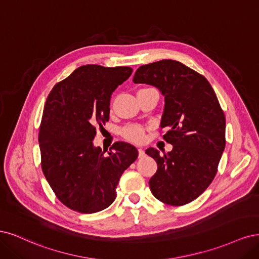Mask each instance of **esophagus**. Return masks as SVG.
<instances>
[{"label": "esophagus", "mask_w": 259, "mask_h": 259, "mask_svg": "<svg viewBox=\"0 0 259 259\" xmlns=\"http://www.w3.org/2000/svg\"><path fill=\"white\" fill-rule=\"evenodd\" d=\"M138 151H139V157H140V158H142V157H143V156L145 155V153H144V149L142 148V147H139V148H138Z\"/></svg>", "instance_id": "obj_1"}]
</instances>
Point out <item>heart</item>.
<instances>
[{"mask_svg": "<svg viewBox=\"0 0 259 259\" xmlns=\"http://www.w3.org/2000/svg\"><path fill=\"white\" fill-rule=\"evenodd\" d=\"M122 135L126 139L139 143V142L144 140L145 130L142 126H139V124H131V126H128L122 130Z\"/></svg>", "mask_w": 259, "mask_h": 259, "instance_id": "obj_1", "label": "heart"}]
</instances>
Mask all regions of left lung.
Instances as JSON below:
<instances>
[{"label":"left lung","mask_w":259,"mask_h":259,"mask_svg":"<svg viewBox=\"0 0 259 259\" xmlns=\"http://www.w3.org/2000/svg\"><path fill=\"white\" fill-rule=\"evenodd\" d=\"M133 82L155 86L164 97L160 127L173 145L162 156L146 149L158 165L149 180L152 194L169 205L194 201L215 178L226 145V118L218 97L203 75L170 59L140 66Z\"/></svg>","instance_id":"8db88e82"}]
</instances>
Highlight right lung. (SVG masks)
<instances>
[{"label": "right lung", "mask_w": 259, "mask_h": 259, "mask_svg": "<svg viewBox=\"0 0 259 259\" xmlns=\"http://www.w3.org/2000/svg\"><path fill=\"white\" fill-rule=\"evenodd\" d=\"M132 74L129 66H79L48 95L38 132L41 170L60 201L73 211L110 206L123 171L138 149L116 142L107 155L94 146L96 126L110 118L113 91Z\"/></svg>", "instance_id": "obj_1"}]
</instances>
